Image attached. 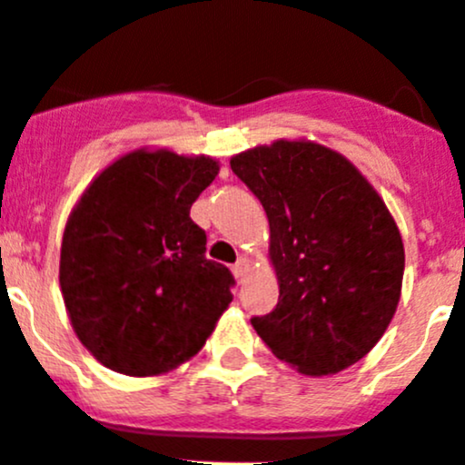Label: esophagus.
Segmentation results:
<instances>
[{"instance_id":"esophagus-1","label":"esophagus","mask_w":465,"mask_h":465,"mask_svg":"<svg viewBox=\"0 0 465 465\" xmlns=\"http://www.w3.org/2000/svg\"><path fill=\"white\" fill-rule=\"evenodd\" d=\"M246 273H248V260L246 257H239L237 264L232 266V275L237 278V282H242V280L246 278Z\"/></svg>"}]
</instances>
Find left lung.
I'll list each match as a JSON object with an SVG mask.
<instances>
[{
  "mask_svg": "<svg viewBox=\"0 0 465 465\" xmlns=\"http://www.w3.org/2000/svg\"><path fill=\"white\" fill-rule=\"evenodd\" d=\"M231 167L269 219L280 287L275 310L251 319L255 332L302 375L360 361L402 292V237L382 196L351 160L312 140L255 146Z\"/></svg>",
  "mask_w": 465,
  "mask_h": 465,
  "instance_id": "obj_1",
  "label": "left lung"
}]
</instances>
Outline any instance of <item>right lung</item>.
Listing matches in <instances>:
<instances>
[{
  "mask_svg": "<svg viewBox=\"0 0 465 465\" xmlns=\"http://www.w3.org/2000/svg\"><path fill=\"white\" fill-rule=\"evenodd\" d=\"M210 155L135 149L87 185L61 243L63 301L78 341L114 373L153 378L203 348L232 301L190 208L214 181Z\"/></svg>",
  "mask_w": 465,
  "mask_h": 465,
  "instance_id": "1",
  "label": "right lung"
}]
</instances>
